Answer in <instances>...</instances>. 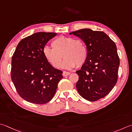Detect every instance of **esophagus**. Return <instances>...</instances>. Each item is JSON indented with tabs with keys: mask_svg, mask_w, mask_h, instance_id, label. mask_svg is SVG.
Returning a JSON list of instances; mask_svg holds the SVG:
<instances>
[{
	"mask_svg": "<svg viewBox=\"0 0 132 132\" xmlns=\"http://www.w3.org/2000/svg\"><path fill=\"white\" fill-rule=\"evenodd\" d=\"M70 74V73H69V72H67V71H64L63 72L62 75H63V76H64V77H66V76H69Z\"/></svg>",
	"mask_w": 132,
	"mask_h": 132,
	"instance_id": "obj_1",
	"label": "esophagus"
}]
</instances>
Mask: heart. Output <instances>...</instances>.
Instances as JSON below:
<instances>
[{
	"mask_svg": "<svg viewBox=\"0 0 132 132\" xmlns=\"http://www.w3.org/2000/svg\"><path fill=\"white\" fill-rule=\"evenodd\" d=\"M52 48L45 47L43 54L47 61L54 68L61 66L63 58L62 68L66 69L80 66L86 61L87 51L86 45L81 39H75L73 37H60L51 43Z\"/></svg>",
	"mask_w": 132,
	"mask_h": 132,
	"instance_id": "1",
	"label": "heart"
}]
</instances>
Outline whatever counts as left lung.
I'll use <instances>...</instances> for the list:
<instances>
[{
  "mask_svg": "<svg viewBox=\"0 0 132 132\" xmlns=\"http://www.w3.org/2000/svg\"><path fill=\"white\" fill-rule=\"evenodd\" d=\"M85 42L87 59L79 70L76 87L85 100L95 101L108 95L117 82L120 58L115 43L102 31L84 28L70 33Z\"/></svg>",
  "mask_w": 132,
  "mask_h": 132,
  "instance_id": "1",
  "label": "left lung"
}]
</instances>
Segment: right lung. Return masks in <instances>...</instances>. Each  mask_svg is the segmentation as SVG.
Masks as SVG:
<instances>
[{"mask_svg":"<svg viewBox=\"0 0 132 132\" xmlns=\"http://www.w3.org/2000/svg\"><path fill=\"white\" fill-rule=\"evenodd\" d=\"M56 35L39 32L23 38L12 57L11 77L18 93L23 99L45 104L53 98L62 71L51 66L43 54L45 46Z\"/></svg>","mask_w":132,"mask_h":132,"instance_id":"1","label":"right lung"}]
</instances>
